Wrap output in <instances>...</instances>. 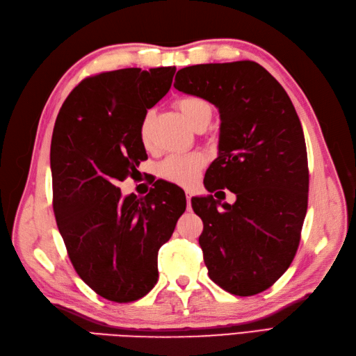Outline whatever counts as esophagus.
<instances>
[{
  "label": "esophagus",
  "mask_w": 356,
  "mask_h": 356,
  "mask_svg": "<svg viewBox=\"0 0 356 356\" xmlns=\"http://www.w3.org/2000/svg\"><path fill=\"white\" fill-rule=\"evenodd\" d=\"M186 199H187L188 209H191V193H190V190H186Z\"/></svg>",
  "instance_id": "esophagus-1"
}]
</instances>
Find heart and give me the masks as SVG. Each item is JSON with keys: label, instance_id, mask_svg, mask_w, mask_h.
Here are the masks:
<instances>
[{"label": "heart", "instance_id": "b5f03b06", "mask_svg": "<svg viewBox=\"0 0 356 356\" xmlns=\"http://www.w3.org/2000/svg\"><path fill=\"white\" fill-rule=\"evenodd\" d=\"M175 105L188 124L195 129L203 122H209L212 114L209 102L199 98V96H184V98H179ZM139 139L145 147L149 145V139H152V113H147L143 117L141 124H139ZM203 163L204 159L200 153L172 154L159 165V175L178 186H191L196 182Z\"/></svg>", "mask_w": 356, "mask_h": 356}]
</instances>
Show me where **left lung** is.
I'll return each mask as SVG.
<instances>
[{
  "instance_id": "obj_1",
  "label": "left lung",
  "mask_w": 356,
  "mask_h": 356,
  "mask_svg": "<svg viewBox=\"0 0 356 356\" xmlns=\"http://www.w3.org/2000/svg\"><path fill=\"white\" fill-rule=\"evenodd\" d=\"M174 88L220 113L218 157L193 197L203 221L199 243L212 281L248 297L270 288L293 263L307 211L309 168L303 129L273 75L252 60L203 63L177 72Z\"/></svg>"
}]
</instances>
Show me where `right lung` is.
Wrapping results in <instances>:
<instances>
[{"label":"right lung","instance_id":"obj_1","mask_svg":"<svg viewBox=\"0 0 356 356\" xmlns=\"http://www.w3.org/2000/svg\"><path fill=\"white\" fill-rule=\"evenodd\" d=\"M175 67L124 68L84 79L58 114L50 147L53 211L75 272L96 294L129 303L157 282V254L186 211L179 187L157 181L145 197L118 181L147 157L139 124L169 92Z\"/></svg>","mask_w":356,"mask_h":356}]
</instances>
